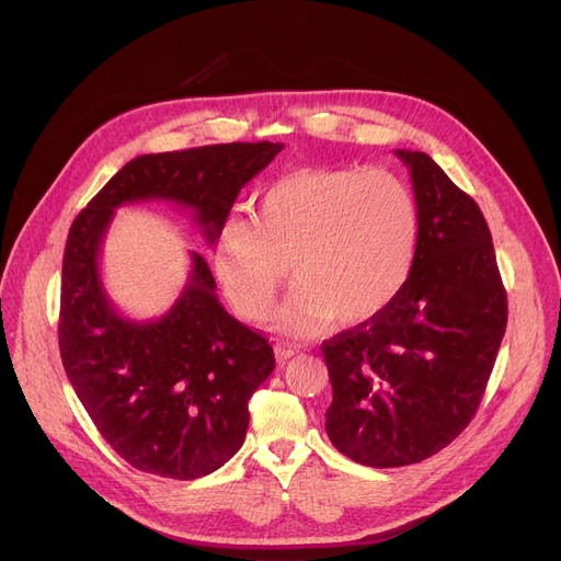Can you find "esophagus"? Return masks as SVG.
Instances as JSON below:
<instances>
[{
    "label": "esophagus",
    "instance_id": "esophagus-1",
    "mask_svg": "<svg viewBox=\"0 0 561 561\" xmlns=\"http://www.w3.org/2000/svg\"><path fill=\"white\" fill-rule=\"evenodd\" d=\"M274 354H276V360H278V363H287L289 358H295V356H297V350H295V346H285V344H276V350H274Z\"/></svg>",
    "mask_w": 561,
    "mask_h": 561
}]
</instances>
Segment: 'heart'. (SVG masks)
I'll use <instances>...</instances> for the list:
<instances>
[{"label":"heart","instance_id":"heart-1","mask_svg":"<svg viewBox=\"0 0 561 561\" xmlns=\"http://www.w3.org/2000/svg\"><path fill=\"white\" fill-rule=\"evenodd\" d=\"M420 203L390 171L295 169L266 186L253 221L230 219L211 249V272L239 317L262 322L287 280L299 289L274 329L314 337L333 322L356 329L402 295L417 260Z\"/></svg>","mask_w":561,"mask_h":561}]
</instances>
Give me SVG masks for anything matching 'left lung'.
<instances>
[{
    "label": "left lung",
    "mask_w": 561,
    "mask_h": 561,
    "mask_svg": "<svg viewBox=\"0 0 561 561\" xmlns=\"http://www.w3.org/2000/svg\"><path fill=\"white\" fill-rule=\"evenodd\" d=\"M420 203L413 274L371 322L322 344L331 443L356 463L430 459L474 417L506 329V291L479 205L426 152L397 150Z\"/></svg>",
    "instance_id": "1"
}]
</instances>
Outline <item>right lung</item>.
<instances>
[{"label": "right lung", "instance_id": "add662e5", "mask_svg": "<svg viewBox=\"0 0 561 561\" xmlns=\"http://www.w3.org/2000/svg\"><path fill=\"white\" fill-rule=\"evenodd\" d=\"M283 144H219L141 154L79 211L61 278L59 350L66 375L110 443L137 470L198 479L242 447L249 399L274 371V350L219 304L217 280L192 251V274L159 319L116 310L100 278V249L114 209L139 201L175 203L217 242L234 198Z\"/></svg>", "mask_w": 561, "mask_h": 561}]
</instances>
